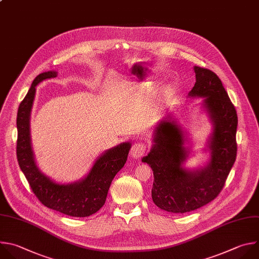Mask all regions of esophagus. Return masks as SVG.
Returning a JSON list of instances; mask_svg holds the SVG:
<instances>
[{
	"label": "esophagus",
	"mask_w": 259,
	"mask_h": 259,
	"mask_svg": "<svg viewBox=\"0 0 259 259\" xmlns=\"http://www.w3.org/2000/svg\"><path fill=\"white\" fill-rule=\"evenodd\" d=\"M146 151V145L144 143H136L131 149V155L134 158L142 157Z\"/></svg>",
	"instance_id": "1"
}]
</instances>
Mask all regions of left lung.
Masks as SVG:
<instances>
[{
	"mask_svg": "<svg viewBox=\"0 0 259 259\" xmlns=\"http://www.w3.org/2000/svg\"><path fill=\"white\" fill-rule=\"evenodd\" d=\"M194 70L196 82L190 96L205 97L204 105L214 124L209 164L194 172L182 168L186 159L183 131L169 121H161L156 127L154 145L142 159L153 171V202L174 213L196 210L214 200L225 187L237 157L236 108L213 71L199 66Z\"/></svg>",
	"mask_w": 259,
	"mask_h": 259,
	"instance_id": "obj_1",
	"label": "left lung"
}]
</instances>
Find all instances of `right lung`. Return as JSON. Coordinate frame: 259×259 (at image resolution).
<instances>
[{"instance_id":"right-lung-1","label":"right lung","mask_w":259,"mask_h":259,"mask_svg":"<svg viewBox=\"0 0 259 259\" xmlns=\"http://www.w3.org/2000/svg\"><path fill=\"white\" fill-rule=\"evenodd\" d=\"M56 75V71L38 74L20 103L17 113V160L30 189L42 205L69 217L85 218L96 213L104 205L112 180L126 162L131 144L123 143L103 154L88 177L78 183L59 185L44 176L33 160L29 115L35 85L44 79L53 78Z\"/></svg>"}]
</instances>
